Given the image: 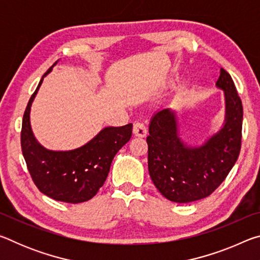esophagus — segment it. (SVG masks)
Instances as JSON below:
<instances>
[{
    "mask_svg": "<svg viewBox=\"0 0 260 260\" xmlns=\"http://www.w3.org/2000/svg\"><path fill=\"white\" fill-rule=\"evenodd\" d=\"M133 133L139 138H144L148 133V129L142 121H135L133 125Z\"/></svg>",
    "mask_w": 260,
    "mask_h": 260,
    "instance_id": "34e87169",
    "label": "esophagus"
}]
</instances>
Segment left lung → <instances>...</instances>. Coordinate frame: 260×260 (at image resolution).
Returning a JSON list of instances; mask_svg holds the SVG:
<instances>
[{"instance_id":"left-lung-1","label":"left lung","mask_w":260,"mask_h":260,"mask_svg":"<svg viewBox=\"0 0 260 260\" xmlns=\"http://www.w3.org/2000/svg\"><path fill=\"white\" fill-rule=\"evenodd\" d=\"M217 86L225 90L226 122L204 146L189 148L178 136L175 114L158 111L149 126L148 167L150 178L164 197L189 203L210 196L230 173L239 158L243 107L235 83L220 70Z\"/></svg>"}]
</instances>
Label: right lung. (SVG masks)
I'll return each instance as SVG.
<instances>
[{"instance_id":"1","label":"right lung","mask_w":260,"mask_h":260,"mask_svg":"<svg viewBox=\"0 0 260 260\" xmlns=\"http://www.w3.org/2000/svg\"><path fill=\"white\" fill-rule=\"evenodd\" d=\"M50 71L51 68L45 76ZM43 77L25 109L20 133L21 151L30 178L42 193L65 203H82L93 199L104 184L113 157L129 141L133 125L107 127L76 150H47L37 142L29 124L30 105Z\"/></svg>"}]
</instances>
